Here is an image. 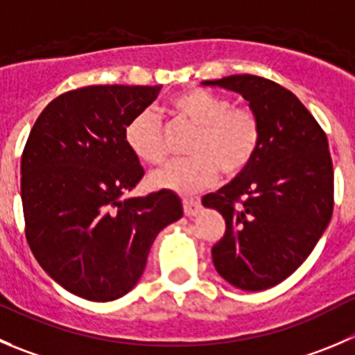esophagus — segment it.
I'll return each instance as SVG.
<instances>
[{"mask_svg":"<svg viewBox=\"0 0 355 355\" xmlns=\"http://www.w3.org/2000/svg\"><path fill=\"white\" fill-rule=\"evenodd\" d=\"M183 209L187 216H195L198 211H200V202L195 200V198H184Z\"/></svg>","mask_w":355,"mask_h":355,"instance_id":"obj_1","label":"esophagus"}]
</instances>
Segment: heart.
Returning a JSON list of instances; mask_svg holds the SVG:
<instances>
[{
  "instance_id": "b5f03b06",
  "label": "heart",
  "mask_w": 355,
  "mask_h": 355,
  "mask_svg": "<svg viewBox=\"0 0 355 355\" xmlns=\"http://www.w3.org/2000/svg\"><path fill=\"white\" fill-rule=\"evenodd\" d=\"M178 120L197 127L188 155L151 174V184L160 190L193 193L218 180L219 171L234 178L249 167L261 143V123L251 107L232 106L226 97L204 89L178 94L168 103ZM125 144L144 164H162L167 157L162 123L151 110L134 114L123 129Z\"/></svg>"
}]
</instances>
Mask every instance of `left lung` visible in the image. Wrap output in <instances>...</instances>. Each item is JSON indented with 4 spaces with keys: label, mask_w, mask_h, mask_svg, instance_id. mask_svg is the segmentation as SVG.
<instances>
[{
    "label": "left lung",
    "mask_w": 355,
    "mask_h": 355,
    "mask_svg": "<svg viewBox=\"0 0 355 355\" xmlns=\"http://www.w3.org/2000/svg\"><path fill=\"white\" fill-rule=\"evenodd\" d=\"M202 85L241 94L261 123L249 167L202 204L226 223L212 245L219 275L244 291H263L288 279L329 225L335 187L326 132L295 94L272 80L234 74Z\"/></svg>",
    "instance_id": "left-lung-1"
}]
</instances>
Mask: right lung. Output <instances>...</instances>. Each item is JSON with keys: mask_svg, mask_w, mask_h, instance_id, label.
Returning <instances> with one entry per match:
<instances>
[{"mask_svg": "<svg viewBox=\"0 0 355 355\" xmlns=\"http://www.w3.org/2000/svg\"><path fill=\"white\" fill-rule=\"evenodd\" d=\"M160 89L69 90L33 125L20 160L26 239L42 268L73 295L92 302L127 295L155 237L183 216L171 190L123 198L144 175L125 144V125Z\"/></svg>", "mask_w": 355, "mask_h": 355, "instance_id": "add662e5", "label": "right lung"}]
</instances>
